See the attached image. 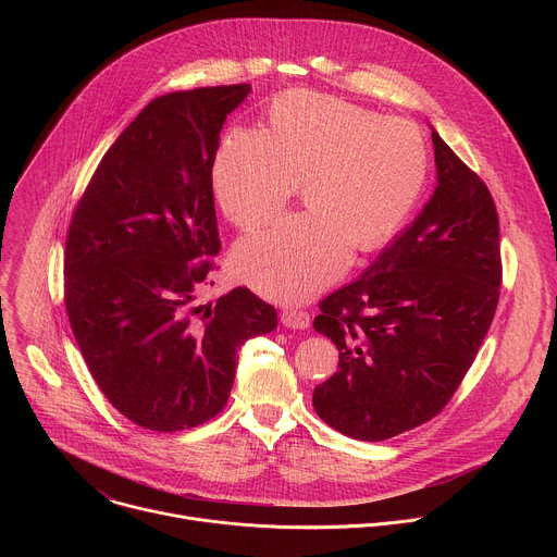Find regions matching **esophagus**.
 I'll use <instances>...</instances> for the list:
<instances>
[{
	"label": "esophagus",
	"instance_id": "1",
	"mask_svg": "<svg viewBox=\"0 0 557 557\" xmlns=\"http://www.w3.org/2000/svg\"><path fill=\"white\" fill-rule=\"evenodd\" d=\"M280 317H282V324H284L286 329H299V331H304V329L310 326V317H308L306 310L286 308V310H282Z\"/></svg>",
	"mask_w": 557,
	"mask_h": 557
}]
</instances>
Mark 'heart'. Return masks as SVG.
<instances>
[{
	"label": "heart",
	"mask_w": 557,
	"mask_h": 557,
	"mask_svg": "<svg viewBox=\"0 0 557 557\" xmlns=\"http://www.w3.org/2000/svg\"><path fill=\"white\" fill-rule=\"evenodd\" d=\"M425 181L428 147L414 123L310 90L273 99L264 132H226L211 165L215 200L240 228L277 215L299 185L308 209L251 233L233 253L237 277L288 304L335 282L350 249L385 245Z\"/></svg>",
	"instance_id": "heart-1"
}]
</instances>
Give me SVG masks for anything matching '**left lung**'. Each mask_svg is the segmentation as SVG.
Listing matches in <instances>:
<instances>
[{"label":"left lung","mask_w":557,"mask_h":557,"mask_svg":"<svg viewBox=\"0 0 557 557\" xmlns=\"http://www.w3.org/2000/svg\"><path fill=\"white\" fill-rule=\"evenodd\" d=\"M436 189L414 222L322 299L314 331L339 350L314 412L359 441L434 419L479 352L498 306V213L487 185L432 129Z\"/></svg>","instance_id":"left-lung-1"}]
</instances>
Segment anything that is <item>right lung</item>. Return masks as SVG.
<instances>
[{
  "mask_svg": "<svg viewBox=\"0 0 557 557\" xmlns=\"http://www.w3.org/2000/svg\"><path fill=\"white\" fill-rule=\"evenodd\" d=\"M249 92L237 84L149 101L101 158L70 222L63 293L74 339L106 399L145 430L213 419L237 350L277 326L275 308L245 286L194 304L220 251V129Z\"/></svg>",
  "mask_w": 557,
  "mask_h": 557,
  "instance_id": "1",
  "label": "right lung"
}]
</instances>
